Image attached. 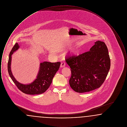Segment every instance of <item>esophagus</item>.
<instances>
[{
  "instance_id": "34e87169",
  "label": "esophagus",
  "mask_w": 127,
  "mask_h": 127,
  "mask_svg": "<svg viewBox=\"0 0 127 127\" xmlns=\"http://www.w3.org/2000/svg\"><path fill=\"white\" fill-rule=\"evenodd\" d=\"M65 65H66V64H65V62H61V67H64V66H65Z\"/></svg>"
}]
</instances>
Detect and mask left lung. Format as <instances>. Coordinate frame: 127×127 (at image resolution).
Instances as JSON below:
<instances>
[{
	"label": "left lung",
	"mask_w": 127,
	"mask_h": 127,
	"mask_svg": "<svg viewBox=\"0 0 127 127\" xmlns=\"http://www.w3.org/2000/svg\"><path fill=\"white\" fill-rule=\"evenodd\" d=\"M65 60L71 72L70 86L79 93L90 92L99 88L110 67L107 46L99 40L95 43L90 51L78 56L68 55Z\"/></svg>",
	"instance_id": "obj_1"
}]
</instances>
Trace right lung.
I'll list each match as a JSON object with an SVG mask.
<instances>
[{
	"mask_svg": "<svg viewBox=\"0 0 127 127\" xmlns=\"http://www.w3.org/2000/svg\"><path fill=\"white\" fill-rule=\"evenodd\" d=\"M19 48L18 43H16L11 50L7 63V70L8 74L13 82L18 89L27 94L37 95L45 92L49 87L56 73L59 70L61 62L51 63L45 61L40 64V68L36 79L31 84L24 85L19 83L15 79L11 70V56L13 53Z\"/></svg>",
	"mask_w": 127,
	"mask_h": 127,
	"instance_id": "obj_1",
	"label": "right lung"
}]
</instances>
